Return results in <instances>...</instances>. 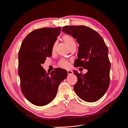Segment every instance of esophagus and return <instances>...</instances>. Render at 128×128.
Returning a JSON list of instances; mask_svg holds the SVG:
<instances>
[{"label": "esophagus", "mask_w": 128, "mask_h": 128, "mask_svg": "<svg viewBox=\"0 0 128 128\" xmlns=\"http://www.w3.org/2000/svg\"><path fill=\"white\" fill-rule=\"evenodd\" d=\"M67 73H68V75H72L73 74V72H72V71L70 70H68Z\"/></svg>", "instance_id": "34e87169"}]
</instances>
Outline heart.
<instances>
[{
	"label": "heart",
	"instance_id": "1",
	"mask_svg": "<svg viewBox=\"0 0 128 128\" xmlns=\"http://www.w3.org/2000/svg\"><path fill=\"white\" fill-rule=\"evenodd\" d=\"M62 39L65 42V43L68 45L69 48H71L72 46L76 45L74 40L73 39V38L72 36L69 35V34H64L62 37ZM56 46V42H54L52 46V52H54L55 51ZM58 66H59L61 68H67L69 66V62L67 60L61 59L59 62V63H58Z\"/></svg>",
	"mask_w": 128,
	"mask_h": 128
}]
</instances>
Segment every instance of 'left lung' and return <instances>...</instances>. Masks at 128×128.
Wrapping results in <instances>:
<instances>
[{
  "mask_svg": "<svg viewBox=\"0 0 128 128\" xmlns=\"http://www.w3.org/2000/svg\"><path fill=\"white\" fill-rule=\"evenodd\" d=\"M62 31L79 44L75 66L88 69L84 75L74 72L77 77L74 87L76 94L85 102L97 101L105 94L110 83V64L107 45L97 32L86 26H64Z\"/></svg>",
  "mask_w": 128,
  "mask_h": 128,
  "instance_id": "obj_1",
  "label": "left lung"
}]
</instances>
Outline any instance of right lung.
Wrapping results in <instances>:
<instances>
[{
    "label": "right lung",
    "mask_w": 128,
    "mask_h": 128,
    "mask_svg": "<svg viewBox=\"0 0 128 128\" xmlns=\"http://www.w3.org/2000/svg\"><path fill=\"white\" fill-rule=\"evenodd\" d=\"M59 28L33 30L23 40L18 52V71L21 91L26 98L36 106H44L55 98L60 83L67 72L56 68L49 73L42 66L52 56L54 43L61 32Z\"/></svg>",
    "instance_id": "obj_1"
}]
</instances>
